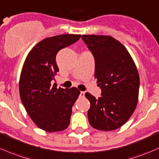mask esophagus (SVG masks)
I'll list each match as a JSON object with an SVG mask.
<instances>
[{"label":"esophagus","instance_id":"obj_1","mask_svg":"<svg viewBox=\"0 0 159 159\" xmlns=\"http://www.w3.org/2000/svg\"><path fill=\"white\" fill-rule=\"evenodd\" d=\"M84 94H85L84 91H81V93H80V96H81V98H83V97H84Z\"/></svg>","mask_w":159,"mask_h":159}]
</instances>
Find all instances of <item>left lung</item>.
Segmentation results:
<instances>
[{
	"label": "left lung",
	"instance_id": "1",
	"mask_svg": "<svg viewBox=\"0 0 159 159\" xmlns=\"http://www.w3.org/2000/svg\"><path fill=\"white\" fill-rule=\"evenodd\" d=\"M81 38L94 57V78L102 91L98 99L85 93L91 103L89 123L96 129H116L128 121L138 103L136 66L126 47L114 38L101 35H82Z\"/></svg>",
	"mask_w": 159,
	"mask_h": 159
}]
</instances>
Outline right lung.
<instances>
[{
    "label": "right lung",
    "mask_w": 159,
    "mask_h": 159,
    "mask_svg": "<svg viewBox=\"0 0 159 159\" xmlns=\"http://www.w3.org/2000/svg\"><path fill=\"white\" fill-rule=\"evenodd\" d=\"M81 35L62 34L38 43L26 56L19 81L20 96L30 117L49 133L65 130L70 124L73 105L80 91L76 88L51 85L58 68V52L73 44Z\"/></svg>",
    "instance_id": "right-lung-1"
}]
</instances>
